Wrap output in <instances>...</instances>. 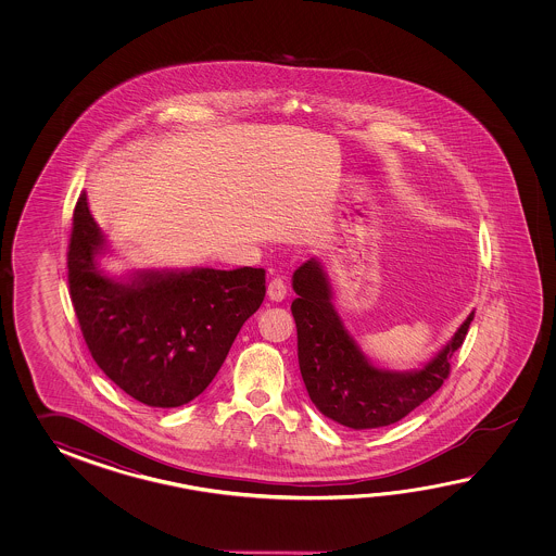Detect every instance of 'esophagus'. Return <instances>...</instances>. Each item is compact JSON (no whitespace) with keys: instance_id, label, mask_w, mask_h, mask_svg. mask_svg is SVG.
<instances>
[{"instance_id":"34e87169","label":"esophagus","mask_w":556,"mask_h":556,"mask_svg":"<svg viewBox=\"0 0 556 556\" xmlns=\"http://www.w3.org/2000/svg\"><path fill=\"white\" fill-rule=\"evenodd\" d=\"M286 294H288V288H286V282H283L282 278H273L270 283H268V298L273 302H282Z\"/></svg>"}]
</instances>
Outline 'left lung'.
Here are the masks:
<instances>
[{
    "instance_id": "1",
    "label": "left lung",
    "mask_w": 556,
    "mask_h": 556,
    "mask_svg": "<svg viewBox=\"0 0 556 556\" xmlns=\"http://www.w3.org/2000/svg\"><path fill=\"white\" fill-rule=\"evenodd\" d=\"M292 280L300 374L309 400L326 417L352 429L391 426L450 378L451 357L465 342L472 314L424 369L400 374L371 366L343 330L331 306L330 283L316 258L304 262Z\"/></svg>"
}]
</instances>
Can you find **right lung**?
Wrapping results in <instances>:
<instances>
[{
  "label": "right lung",
  "mask_w": 556,
  "mask_h": 556,
  "mask_svg": "<svg viewBox=\"0 0 556 556\" xmlns=\"http://www.w3.org/2000/svg\"><path fill=\"white\" fill-rule=\"evenodd\" d=\"M103 242L81 192L73 211L67 280L94 364L144 405L192 402L225 364L242 324L261 307L266 270L142 273L118 283L94 268Z\"/></svg>",
  "instance_id": "right-lung-1"
}]
</instances>
